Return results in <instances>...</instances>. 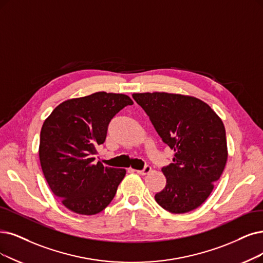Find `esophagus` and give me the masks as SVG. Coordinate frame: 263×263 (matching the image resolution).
I'll return each instance as SVG.
<instances>
[{"mask_svg":"<svg viewBox=\"0 0 263 263\" xmlns=\"http://www.w3.org/2000/svg\"><path fill=\"white\" fill-rule=\"evenodd\" d=\"M151 171H152L151 166L146 165V166H144V168H143L142 171H136V172H137L139 175H148V174H150V173H151Z\"/></svg>","mask_w":263,"mask_h":263,"instance_id":"34e87169","label":"esophagus"}]
</instances>
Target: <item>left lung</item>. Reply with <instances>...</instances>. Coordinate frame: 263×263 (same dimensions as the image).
I'll use <instances>...</instances> for the list:
<instances>
[{"mask_svg": "<svg viewBox=\"0 0 263 263\" xmlns=\"http://www.w3.org/2000/svg\"><path fill=\"white\" fill-rule=\"evenodd\" d=\"M163 142L174 150L173 163L162 168L166 185L155 194L165 211L184 214L211 195L228 159L224 125L201 99L168 92L133 93Z\"/></svg>", "mask_w": 263, "mask_h": 263, "instance_id": "left-lung-1", "label": "left lung"}]
</instances>
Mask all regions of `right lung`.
Listing matches in <instances>:
<instances>
[{
    "label": "right lung",
    "mask_w": 263,
    "mask_h": 263,
    "mask_svg": "<svg viewBox=\"0 0 263 263\" xmlns=\"http://www.w3.org/2000/svg\"><path fill=\"white\" fill-rule=\"evenodd\" d=\"M133 103L124 93L98 91L64 101L44 121L39 148L42 171L51 192L71 212L96 215L117 193L126 171L93 161L110 121Z\"/></svg>",
    "instance_id": "obj_1"
}]
</instances>
